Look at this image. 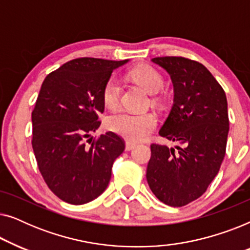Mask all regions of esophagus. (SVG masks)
I'll list each match as a JSON object with an SVG mask.
<instances>
[{
	"instance_id": "34e87169",
	"label": "esophagus",
	"mask_w": 250,
	"mask_h": 250,
	"mask_svg": "<svg viewBox=\"0 0 250 250\" xmlns=\"http://www.w3.org/2000/svg\"><path fill=\"white\" fill-rule=\"evenodd\" d=\"M135 146H136V143H134V142L127 141V142L125 143V150H126V151H129V150L134 149Z\"/></svg>"
}]
</instances>
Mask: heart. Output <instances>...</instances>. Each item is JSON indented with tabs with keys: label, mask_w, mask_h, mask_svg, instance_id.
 <instances>
[{
	"label": "heart",
	"mask_w": 250,
	"mask_h": 250,
	"mask_svg": "<svg viewBox=\"0 0 250 250\" xmlns=\"http://www.w3.org/2000/svg\"><path fill=\"white\" fill-rule=\"evenodd\" d=\"M133 81L145 88L150 94H156L164 87V78L155 68L139 66L131 71ZM122 97V83L117 77H110L102 91V100L109 109L118 108ZM107 126L110 131L128 141L138 142L145 140L157 126L155 115L132 114L121 111L108 118Z\"/></svg>",
	"instance_id": "1"
}]
</instances>
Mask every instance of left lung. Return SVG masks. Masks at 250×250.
<instances>
[{
  "label": "left lung",
  "mask_w": 250,
  "mask_h": 250,
  "mask_svg": "<svg viewBox=\"0 0 250 250\" xmlns=\"http://www.w3.org/2000/svg\"><path fill=\"white\" fill-rule=\"evenodd\" d=\"M153 63L170 76L173 105L159 135L182 146L151 145L146 181L153 194L172 207L205 193L225 156L229 115L225 92L204 64L182 57H158Z\"/></svg>",
  "instance_id": "8db88e82"
}]
</instances>
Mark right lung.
<instances>
[{
  "label": "right lung",
  "instance_id": "add662e5",
  "mask_svg": "<svg viewBox=\"0 0 250 250\" xmlns=\"http://www.w3.org/2000/svg\"><path fill=\"white\" fill-rule=\"evenodd\" d=\"M128 60L78 58L47 75L32 112L33 150L50 190L61 200L83 205L107 189L115 159L125 149L107 132L90 146L104 110L102 91L112 70Z\"/></svg>",
  "mask_w": 250,
  "mask_h": 250
}]
</instances>
